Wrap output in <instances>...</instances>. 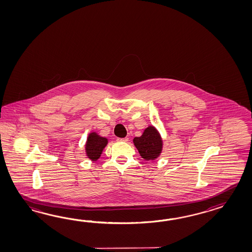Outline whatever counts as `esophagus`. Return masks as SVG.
Here are the masks:
<instances>
[{"label":"esophagus","instance_id":"1","mask_svg":"<svg viewBox=\"0 0 252 252\" xmlns=\"http://www.w3.org/2000/svg\"><path fill=\"white\" fill-rule=\"evenodd\" d=\"M128 138L127 137H125V138H117V140L118 141H123V142H126V141H128Z\"/></svg>","mask_w":252,"mask_h":252}]
</instances>
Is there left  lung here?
<instances>
[{
    "label": "left lung",
    "instance_id": "obj_1",
    "mask_svg": "<svg viewBox=\"0 0 252 252\" xmlns=\"http://www.w3.org/2000/svg\"><path fill=\"white\" fill-rule=\"evenodd\" d=\"M133 142L141 158L146 160H153L161 153L162 139L153 126L146 128L140 137L134 138Z\"/></svg>",
    "mask_w": 252,
    "mask_h": 252
}]
</instances>
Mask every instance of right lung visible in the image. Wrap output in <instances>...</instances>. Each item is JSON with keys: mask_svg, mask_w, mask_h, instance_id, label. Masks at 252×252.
<instances>
[{"mask_svg": "<svg viewBox=\"0 0 252 252\" xmlns=\"http://www.w3.org/2000/svg\"><path fill=\"white\" fill-rule=\"evenodd\" d=\"M107 142L106 138L100 137L95 132L89 134L86 145L87 157L92 160H97L102 154V150L107 145Z\"/></svg>", "mask_w": 252, "mask_h": 252, "instance_id": "1", "label": "right lung"}]
</instances>
